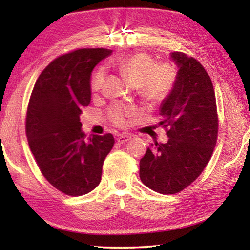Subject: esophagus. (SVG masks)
I'll return each instance as SVG.
<instances>
[{
  "label": "esophagus",
  "mask_w": 250,
  "mask_h": 250,
  "mask_svg": "<svg viewBox=\"0 0 250 250\" xmlns=\"http://www.w3.org/2000/svg\"><path fill=\"white\" fill-rule=\"evenodd\" d=\"M130 139H131V135H129V134H119L117 137V141L119 143H125V142H128Z\"/></svg>",
  "instance_id": "1"
}]
</instances>
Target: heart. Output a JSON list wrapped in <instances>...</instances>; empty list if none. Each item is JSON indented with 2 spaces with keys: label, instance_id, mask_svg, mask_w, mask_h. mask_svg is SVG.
Here are the masks:
<instances>
[{
  "label": "heart",
  "instance_id": "heart-1",
  "mask_svg": "<svg viewBox=\"0 0 250 250\" xmlns=\"http://www.w3.org/2000/svg\"><path fill=\"white\" fill-rule=\"evenodd\" d=\"M153 58L143 53H137L121 58L117 62L120 74L132 86L140 87V92L150 101L166 99L174 87L176 71L173 65L163 62L154 67ZM104 82V71L98 69L92 76L91 90L99 91ZM111 119L117 125H125L126 118L133 115L134 110L116 105L111 110Z\"/></svg>",
  "mask_w": 250,
  "mask_h": 250
}]
</instances>
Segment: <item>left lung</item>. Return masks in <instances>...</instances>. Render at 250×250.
Instances as JSON below:
<instances>
[{"instance_id":"left-lung-1","label":"left lung","mask_w":250,"mask_h":250,"mask_svg":"<svg viewBox=\"0 0 250 250\" xmlns=\"http://www.w3.org/2000/svg\"><path fill=\"white\" fill-rule=\"evenodd\" d=\"M177 67L174 87L160 105V125L168 126L166 143L147 147L140 160L142 183L161 194H175L195 181L216 145V99L208 74L184 53L172 52Z\"/></svg>"}]
</instances>
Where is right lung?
Here are the masks:
<instances>
[{"label":"right lung","mask_w":250,"mask_h":250,"mask_svg":"<svg viewBox=\"0 0 250 250\" xmlns=\"http://www.w3.org/2000/svg\"><path fill=\"white\" fill-rule=\"evenodd\" d=\"M112 50L83 48L54 59L36 80L26 116V137L41 172L71 196L91 192L101 181L112 134L84 140L79 116L90 104L91 71Z\"/></svg>","instance_id":"obj_1"}]
</instances>
